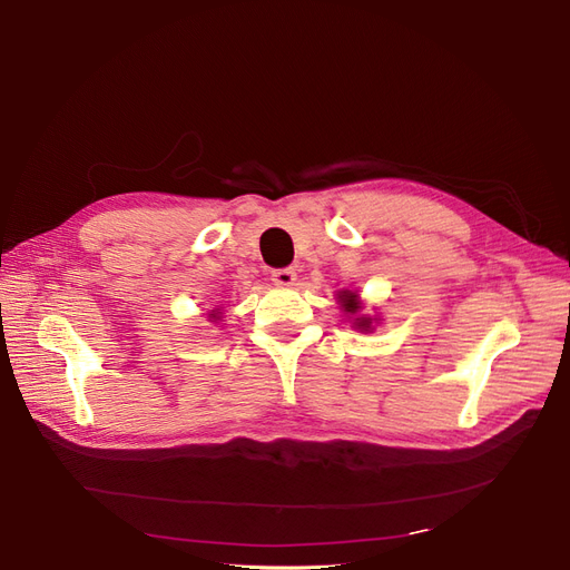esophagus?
<instances>
[{
	"label": "esophagus",
	"instance_id": "esophagus-1",
	"mask_svg": "<svg viewBox=\"0 0 570 570\" xmlns=\"http://www.w3.org/2000/svg\"><path fill=\"white\" fill-rule=\"evenodd\" d=\"M271 281H273L275 285H281V287H289L292 283L297 281V273L292 271V268H278V271L271 273Z\"/></svg>",
	"mask_w": 570,
	"mask_h": 570
}]
</instances>
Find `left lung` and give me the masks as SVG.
Instances as JSON below:
<instances>
[{
	"label": "left lung",
	"mask_w": 570,
	"mask_h": 570,
	"mask_svg": "<svg viewBox=\"0 0 570 570\" xmlns=\"http://www.w3.org/2000/svg\"><path fill=\"white\" fill-rule=\"evenodd\" d=\"M337 302H340V306H342V312L347 314L350 318H354V327H356V331H361V333L373 331V321H375V318H371V316H358V312H361V299H358L356 292L342 289L340 295H337Z\"/></svg>",
	"instance_id": "8db88e82"
}]
</instances>
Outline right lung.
<instances>
[{
	"mask_svg": "<svg viewBox=\"0 0 570 570\" xmlns=\"http://www.w3.org/2000/svg\"><path fill=\"white\" fill-rule=\"evenodd\" d=\"M209 318H212L214 323H218V321H220V308H214V312L209 314Z\"/></svg>",
	"mask_w": 570,
	"mask_h": 570,
	"instance_id": "1",
	"label": "right lung"
}]
</instances>
